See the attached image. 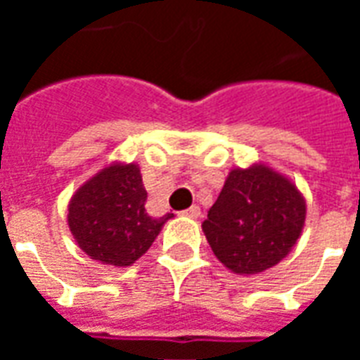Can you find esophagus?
Listing matches in <instances>:
<instances>
[{
	"mask_svg": "<svg viewBox=\"0 0 360 360\" xmlns=\"http://www.w3.org/2000/svg\"><path fill=\"white\" fill-rule=\"evenodd\" d=\"M183 216H187V218L196 219V218H198V216H200V208H198V206H191L188 210L183 212Z\"/></svg>",
	"mask_w": 360,
	"mask_h": 360,
	"instance_id": "34e87169",
	"label": "esophagus"
}]
</instances>
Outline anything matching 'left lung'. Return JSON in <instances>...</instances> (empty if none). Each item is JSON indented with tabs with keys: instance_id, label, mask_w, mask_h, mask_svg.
<instances>
[{
	"instance_id": "1",
	"label": "left lung",
	"mask_w": 360,
	"mask_h": 360,
	"mask_svg": "<svg viewBox=\"0 0 360 360\" xmlns=\"http://www.w3.org/2000/svg\"><path fill=\"white\" fill-rule=\"evenodd\" d=\"M307 202L293 181L266 164L235 167L202 221L227 270L255 276L281 262L301 237Z\"/></svg>"
}]
</instances>
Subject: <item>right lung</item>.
<instances>
[{
	"label": "right lung",
	"instance_id": "obj_1",
	"mask_svg": "<svg viewBox=\"0 0 360 360\" xmlns=\"http://www.w3.org/2000/svg\"><path fill=\"white\" fill-rule=\"evenodd\" d=\"M141 167L113 162L77 188L67 224L75 241L96 262L125 268L152 247L173 214L152 218Z\"/></svg>",
	"mask_w": 360,
	"mask_h": 360
}]
</instances>
